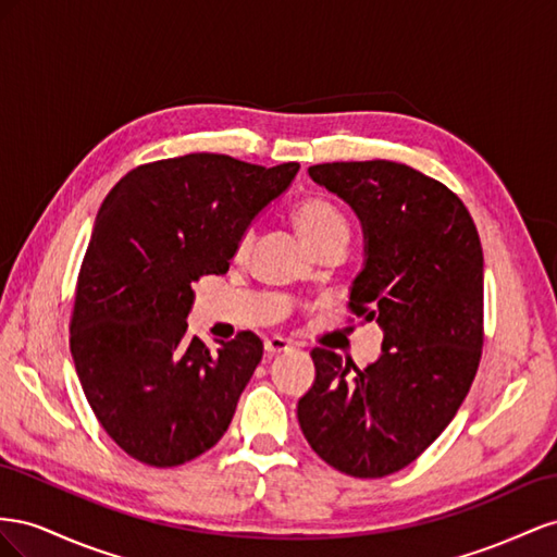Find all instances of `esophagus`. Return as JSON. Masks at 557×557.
I'll return each mask as SVG.
<instances>
[{"label": "esophagus", "instance_id": "34e87169", "mask_svg": "<svg viewBox=\"0 0 557 557\" xmlns=\"http://www.w3.org/2000/svg\"><path fill=\"white\" fill-rule=\"evenodd\" d=\"M263 347H265L268 355H280V352H289L294 345L287 338H282V336H270V338H265Z\"/></svg>", "mask_w": 557, "mask_h": 557}]
</instances>
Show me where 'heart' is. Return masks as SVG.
Segmentation results:
<instances>
[{
    "label": "heart",
    "mask_w": 557,
    "mask_h": 557,
    "mask_svg": "<svg viewBox=\"0 0 557 557\" xmlns=\"http://www.w3.org/2000/svg\"><path fill=\"white\" fill-rule=\"evenodd\" d=\"M294 224L304 240L314 249L336 237H347L349 226L345 214L326 198H306L294 208ZM251 245V231L237 237V253H245Z\"/></svg>",
    "instance_id": "b5f03b06"
}]
</instances>
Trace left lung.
Segmentation results:
<instances>
[{
  "label": "left lung",
  "instance_id": "1",
  "mask_svg": "<svg viewBox=\"0 0 557 557\" xmlns=\"http://www.w3.org/2000/svg\"><path fill=\"white\" fill-rule=\"evenodd\" d=\"M308 174L361 221L363 268L349 308L385 338L367 369L314 347V383L298 399V424L333 469L383 479L432 446L479 371L481 237L448 186L408 165L322 163Z\"/></svg>",
  "mask_w": 557,
  "mask_h": 557
}]
</instances>
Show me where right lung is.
Masks as SVG:
<instances>
[{"instance_id":"add662e5","label":"right lung","mask_w":557,"mask_h":557,"mask_svg":"<svg viewBox=\"0 0 557 557\" xmlns=\"http://www.w3.org/2000/svg\"><path fill=\"white\" fill-rule=\"evenodd\" d=\"M298 163L188 153L131 170L109 190L76 282L70 347L104 432L149 467L188 462L224 436L263 343L210 349L186 317L202 275H224L240 237Z\"/></svg>"}]
</instances>
